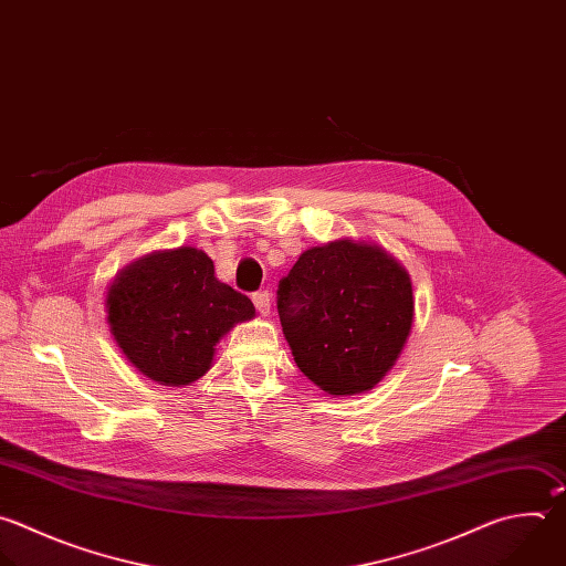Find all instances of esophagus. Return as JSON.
I'll list each match as a JSON object with an SVG mask.
<instances>
[{
    "mask_svg": "<svg viewBox=\"0 0 566 566\" xmlns=\"http://www.w3.org/2000/svg\"><path fill=\"white\" fill-rule=\"evenodd\" d=\"M253 304L258 306V311L262 315H269L271 313V293L269 291H258L253 293Z\"/></svg>",
    "mask_w": 566,
    "mask_h": 566,
    "instance_id": "obj_1",
    "label": "esophagus"
}]
</instances>
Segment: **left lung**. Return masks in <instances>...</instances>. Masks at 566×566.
Returning <instances> with one entry per match:
<instances>
[{
    "label": "left lung",
    "instance_id": "obj_1",
    "mask_svg": "<svg viewBox=\"0 0 566 566\" xmlns=\"http://www.w3.org/2000/svg\"><path fill=\"white\" fill-rule=\"evenodd\" d=\"M295 364L331 396L373 389L413 324L409 273L380 247L350 240L308 249L277 286Z\"/></svg>",
    "mask_w": 566,
    "mask_h": 566
}]
</instances>
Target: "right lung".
<instances>
[{
  "mask_svg": "<svg viewBox=\"0 0 566 566\" xmlns=\"http://www.w3.org/2000/svg\"><path fill=\"white\" fill-rule=\"evenodd\" d=\"M106 311L128 361L168 387L202 378L220 337L255 315L253 302L220 282L213 260L191 247L146 255L122 271Z\"/></svg>",
  "mask_w": 566,
  "mask_h": 566,
  "instance_id": "obj_1",
  "label": "right lung"
}]
</instances>
